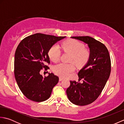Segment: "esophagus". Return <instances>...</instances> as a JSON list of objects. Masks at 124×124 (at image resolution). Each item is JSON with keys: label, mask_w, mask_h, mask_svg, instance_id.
Returning <instances> with one entry per match:
<instances>
[{"label": "esophagus", "mask_w": 124, "mask_h": 124, "mask_svg": "<svg viewBox=\"0 0 124 124\" xmlns=\"http://www.w3.org/2000/svg\"><path fill=\"white\" fill-rule=\"evenodd\" d=\"M63 80V78H62V77H60V78H59V81H62V80Z\"/></svg>", "instance_id": "obj_1"}]
</instances>
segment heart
Returning a JSON list of instances; mask_svg holds the SVG:
<instances>
[{
    "label": "heart",
    "mask_w": 124,
    "mask_h": 124,
    "mask_svg": "<svg viewBox=\"0 0 124 124\" xmlns=\"http://www.w3.org/2000/svg\"><path fill=\"white\" fill-rule=\"evenodd\" d=\"M62 48L64 52L71 53L69 62L72 63H60L54 65L53 71L60 77H67L73 72L75 69L74 63L78 68L83 67L87 63L90 57L89 49L85 48L84 44L75 39H69L64 41L62 44ZM60 55V50L57 45H54L50 48L48 56L53 61H57Z\"/></svg>",
    "instance_id": "obj_1"
}]
</instances>
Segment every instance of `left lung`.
<instances>
[{"instance_id":"1","label":"left lung","mask_w":124,"mask_h":124,"mask_svg":"<svg viewBox=\"0 0 124 124\" xmlns=\"http://www.w3.org/2000/svg\"><path fill=\"white\" fill-rule=\"evenodd\" d=\"M88 44L90 57L78 75V81H70L66 92L68 99L77 106H86L101 94L111 72V59L106 46L89 36L71 37ZM83 83L79 82L80 80Z\"/></svg>"}]
</instances>
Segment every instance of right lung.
<instances>
[{
	"instance_id": "1",
	"label": "right lung",
	"mask_w": 124,
	"mask_h": 124,
	"mask_svg": "<svg viewBox=\"0 0 124 124\" xmlns=\"http://www.w3.org/2000/svg\"><path fill=\"white\" fill-rule=\"evenodd\" d=\"M64 38L37 33L27 37L18 44L15 53L14 75L18 87L28 99L40 102L51 96L59 77L53 73L43 77L40 72L49 69L46 64L50 63V48Z\"/></svg>"
}]
</instances>
